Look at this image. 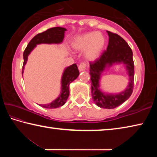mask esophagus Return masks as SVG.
Returning <instances> with one entry per match:
<instances>
[{"instance_id": "1", "label": "esophagus", "mask_w": 157, "mask_h": 157, "mask_svg": "<svg viewBox=\"0 0 157 157\" xmlns=\"http://www.w3.org/2000/svg\"><path fill=\"white\" fill-rule=\"evenodd\" d=\"M79 71H85L86 68V63L85 62H81L78 66Z\"/></svg>"}]
</instances>
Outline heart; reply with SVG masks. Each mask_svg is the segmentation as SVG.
Returning a JSON list of instances; mask_svg holds the SVG:
<instances>
[{
  "instance_id": "obj_1",
  "label": "heart",
  "mask_w": 157,
  "mask_h": 157,
  "mask_svg": "<svg viewBox=\"0 0 157 157\" xmlns=\"http://www.w3.org/2000/svg\"><path fill=\"white\" fill-rule=\"evenodd\" d=\"M105 43V37L102 33L90 32L76 38L73 47L77 50H85L88 48L86 57L89 59H95L102 52Z\"/></svg>"
}]
</instances>
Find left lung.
Masks as SVG:
<instances>
[{"label":"left lung","instance_id":"obj_1","mask_svg":"<svg viewBox=\"0 0 157 157\" xmlns=\"http://www.w3.org/2000/svg\"><path fill=\"white\" fill-rule=\"evenodd\" d=\"M109 44L107 50L98 59L89 62L91 81V95L97 106L104 109H114L123 104L132 95L134 85V63L133 52L128 44L123 38L116 33L107 31ZM123 62L127 65L130 75V83L126 90L116 95L104 94L99 89L100 74L107 65L113 63Z\"/></svg>","mask_w":157,"mask_h":157}]
</instances>
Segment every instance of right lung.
<instances>
[{"mask_svg":"<svg viewBox=\"0 0 157 157\" xmlns=\"http://www.w3.org/2000/svg\"><path fill=\"white\" fill-rule=\"evenodd\" d=\"M66 28L61 27H55L43 33L37 34L34 36L31 41L29 42L27 47L23 52V64L22 68V75L23 73L24 66L27 62L28 56L30 52L33 50L36 44H59L63 41L64 37V32ZM79 74L78 66L76 63L68 66L66 68L63 73L62 79V92L56 100L52 101L51 103L47 105H39L42 107L47 109H56L62 107L65 104L69 95V84L78 78Z\"/></svg>","mask_w":157,"mask_h":157,"instance_id":"obj_1","label":"right lung"}]
</instances>
